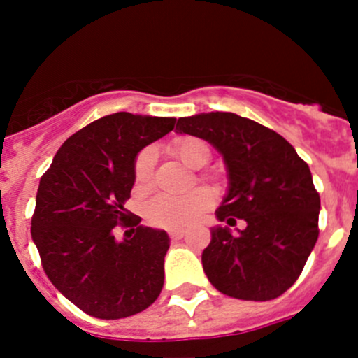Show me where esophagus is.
Here are the masks:
<instances>
[{"label":"esophagus","instance_id":"esophagus-1","mask_svg":"<svg viewBox=\"0 0 358 358\" xmlns=\"http://www.w3.org/2000/svg\"><path fill=\"white\" fill-rule=\"evenodd\" d=\"M183 236H185L183 230H169V237H171V241H180Z\"/></svg>","mask_w":358,"mask_h":358}]
</instances>
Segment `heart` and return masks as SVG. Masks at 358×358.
Instances as JSON below:
<instances>
[{
  "mask_svg": "<svg viewBox=\"0 0 358 358\" xmlns=\"http://www.w3.org/2000/svg\"><path fill=\"white\" fill-rule=\"evenodd\" d=\"M173 152L190 168H202L209 159L208 143L196 136H183L173 143ZM156 150L147 147L138 154L135 162V182L138 187H147L152 178ZM213 204V196L206 189H194L187 194H159L147 204V218L162 229H183L197 222L202 213Z\"/></svg>",
  "mask_w": 358,
  "mask_h": 358,
  "instance_id": "heart-1",
  "label": "heart"
}]
</instances>
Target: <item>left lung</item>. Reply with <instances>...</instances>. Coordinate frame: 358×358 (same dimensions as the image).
Segmentation results:
<instances>
[{"label":"left lung","mask_w":358,"mask_h":358,"mask_svg":"<svg viewBox=\"0 0 358 358\" xmlns=\"http://www.w3.org/2000/svg\"><path fill=\"white\" fill-rule=\"evenodd\" d=\"M176 133L211 143L227 168L229 190L215 215L246 229L211 227L202 268L223 294L268 301L301 273L319 237L320 197L308 164L284 136L232 112L180 117Z\"/></svg>","instance_id":"8db88e82"}]
</instances>
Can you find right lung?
Here are the masks:
<instances>
[{"instance_id":"1","label":"right lung","mask_w":358,"mask_h":358,"mask_svg":"<svg viewBox=\"0 0 358 358\" xmlns=\"http://www.w3.org/2000/svg\"><path fill=\"white\" fill-rule=\"evenodd\" d=\"M175 122L129 112L96 119L69 136L41 176L32 241L53 286L88 315L124 319L161 294L169 237L140 227L142 218L124 202L140 150L168 135ZM117 224L134 234L117 240Z\"/></svg>"}]
</instances>
